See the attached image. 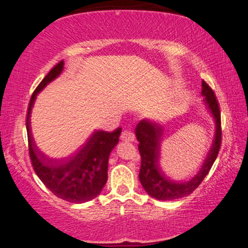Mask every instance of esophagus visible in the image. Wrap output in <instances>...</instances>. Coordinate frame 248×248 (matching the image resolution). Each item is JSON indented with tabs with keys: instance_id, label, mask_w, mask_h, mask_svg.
I'll list each match as a JSON object with an SVG mask.
<instances>
[{
	"instance_id": "obj_1",
	"label": "esophagus",
	"mask_w": 248,
	"mask_h": 248,
	"mask_svg": "<svg viewBox=\"0 0 248 248\" xmlns=\"http://www.w3.org/2000/svg\"><path fill=\"white\" fill-rule=\"evenodd\" d=\"M120 139L124 142H133L134 141V134L133 132L129 131V130H124V131L121 133Z\"/></svg>"
}]
</instances>
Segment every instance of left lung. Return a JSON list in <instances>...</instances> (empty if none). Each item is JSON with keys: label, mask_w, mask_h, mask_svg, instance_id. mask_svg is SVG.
<instances>
[{"label": "left lung", "mask_w": 248, "mask_h": 248, "mask_svg": "<svg viewBox=\"0 0 248 248\" xmlns=\"http://www.w3.org/2000/svg\"><path fill=\"white\" fill-rule=\"evenodd\" d=\"M201 86L203 103L215 120L216 130L212 144L201 169L190 180L184 183L173 182L166 177L164 171L159 167V155L163 141V128L161 124L151 119H142L134 130L137 140L139 141V152L141 155L139 179L142 187L152 198L170 201L190 195L208 175L219 154L221 146V114L219 104L215 93L207 83L202 81Z\"/></svg>", "instance_id": "8db88e82"}]
</instances>
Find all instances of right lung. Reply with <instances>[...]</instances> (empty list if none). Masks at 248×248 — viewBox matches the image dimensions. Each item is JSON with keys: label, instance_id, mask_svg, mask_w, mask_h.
Wrapping results in <instances>:
<instances>
[{"label": "right lung", "instance_id": "right-lung-1", "mask_svg": "<svg viewBox=\"0 0 248 248\" xmlns=\"http://www.w3.org/2000/svg\"><path fill=\"white\" fill-rule=\"evenodd\" d=\"M63 69L64 61L62 60L50 70L31 95L26 120L29 155L37 176L52 194L69 202L83 203L102 192L107 182L109 155L118 144L121 129L111 133L96 130L77 153L64 161H53L40 152L31 129V109L37 95L60 77Z\"/></svg>", "mask_w": 248, "mask_h": 248}]
</instances>
